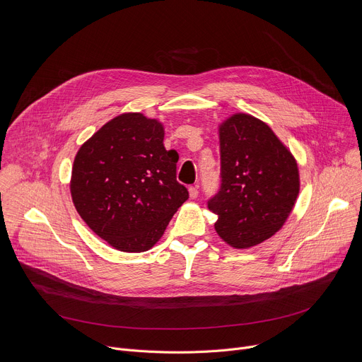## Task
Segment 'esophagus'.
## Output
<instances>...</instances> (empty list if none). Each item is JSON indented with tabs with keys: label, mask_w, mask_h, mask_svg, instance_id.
<instances>
[{
	"label": "esophagus",
	"mask_w": 362,
	"mask_h": 362,
	"mask_svg": "<svg viewBox=\"0 0 362 362\" xmlns=\"http://www.w3.org/2000/svg\"><path fill=\"white\" fill-rule=\"evenodd\" d=\"M189 194L192 199H196L199 196V187L197 186H190L189 187Z\"/></svg>",
	"instance_id": "obj_1"
}]
</instances>
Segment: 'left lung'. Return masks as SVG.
<instances>
[{
    "instance_id": "1",
    "label": "left lung",
    "mask_w": 362,
    "mask_h": 362,
    "mask_svg": "<svg viewBox=\"0 0 362 362\" xmlns=\"http://www.w3.org/2000/svg\"><path fill=\"white\" fill-rule=\"evenodd\" d=\"M221 189L208 208L219 218L218 235L243 249L278 232L299 193V173L292 154L268 124L249 115H235L219 129Z\"/></svg>"
}]
</instances>
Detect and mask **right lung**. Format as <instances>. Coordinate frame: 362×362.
I'll use <instances>...</instances> for the list:
<instances>
[{
  "label": "right lung",
  "mask_w": 362,
  "mask_h": 362,
  "mask_svg": "<svg viewBox=\"0 0 362 362\" xmlns=\"http://www.w3.org/2000/svg\"><path fill=\"white\" fill-rule=\"evenodd\" d=\"M163 126L140 113L115 117L77 151L71 197L87 226L122 252L156 243L187 200L176 180V150L163 146Z\"/></svg>",
  "instance_id": "obj_1"
}]
</instances>
